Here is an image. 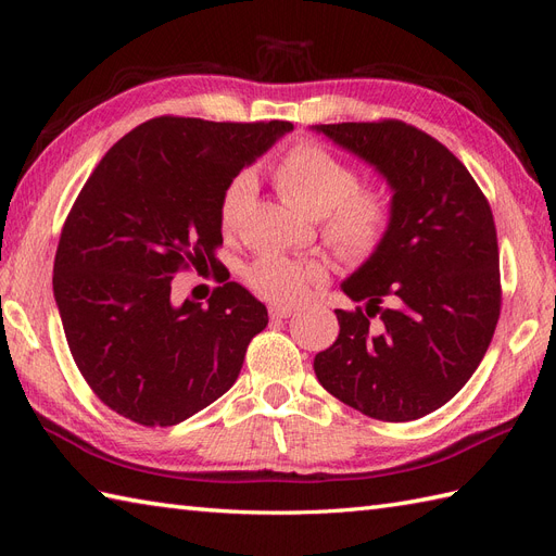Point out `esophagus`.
I'll use <instances>...</instances> for the list:
<instances>
[{
	"mask_svg": "<svg viewBox=\"0 0 556 556\" xmlns=\"http://www.w3.org/2000/svg\"><path fill=\"white\" fill-rule=\"evenodd\" d=\"M292 313H294V308H288V306H271V308H268V315H271L274 319L290 317Z\"/></svg>",
	"mask_w": 556,
	"mask_h": 556,
	"instance_id": "obj_1",
	"label": "esophagus"
}]
</instances>
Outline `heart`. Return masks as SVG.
Listing matches in <instances>:
<instances>
[{
    "label": "heart",
    "mask_w": 556,
    "mask_h": 556,
    "mask_svg": "<svg viewBox=\"0 0 556 556\" xmlns=\"http://www.w3.org/2000/svg\"><path fill=\"white\" fill-rule=\"evenodd\" d=\"M274 182L290 206L319 217L325 243L345 262H366L384 245L394 223L392 197L380 182H357V172L313 139L296 141L280 157ZM250 174L229 180L220 197V225L237 227L252 194ZM248 288L276 306H296L313 288L327 282V268L315 260L262 255L243 274Z\"/></svg>",
    "instance_id": "1"
}]
</instances>
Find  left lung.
Instances as JSON below:
<instances>
[{
    "mask_svg": "<svg viewBox=\"0 0 556 556\" xmlns=\"http://www.w3.org/2000/svg\"><path fill=\"white\" fill-rule=\"evenodd\" d=\"M315 129L374 164L394 190L390 237L343 282L366 308L336 311L339 339L315 355V376L350 408L410 422L445 406L492 343L501 274L490 201L441 141L408 123ZM384 298L392 309L379 306Z\"/></svg>",
    "mask_w": 556,
    "mask_h": 556,
    "instance_id": "1",
    "label": "left lung"
}]
</instances>
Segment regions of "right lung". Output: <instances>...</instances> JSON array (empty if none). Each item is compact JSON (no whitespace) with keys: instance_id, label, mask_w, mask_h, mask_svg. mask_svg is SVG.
<instances>
[{"instance_id":"1","label":"right lung","mask_w":556,"mask_h":556,"mask_svg":"<svg viewBox=\"0 0 556 556\" xmlns=\"http://www.w3.org/2000/svg\"><path fill=\"white\" fill-rule=\"evenodd\" d=\"M292 123L153 117L111 146L66 215L53 292L80 376L113 413L174 427L237 382L268 325L243 285L172 301L178 271L215 266L220 197Z\"/></svg>"}]
</instances>
